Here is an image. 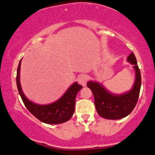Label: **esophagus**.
Segmentation results:
<instances>
[{
  "mask_svg": "<svg viewBox=\"0 0 155 155\" xmlns=\"http://www.w3.org/2000/svg\"><path fill=\"white\" fill-rule=\"evenodd\" d=\"M78 82L83 87H85L87 85V77L85 75L81 76L78 79Z\"/></svg>",
  "mask_w": 155,
  "mask_h": 155,
  "instance_id": "esophagus-1",
  "label": "esophagus"
}]
</instances>
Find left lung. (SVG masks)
Wrapping results in <instances>:
<instances>
[{
	"label": "left lung",
	"instance_id": "obj_1",
	"mask_svg": "<svg viewBox=\"0 0 155 155\" xmlns=\"http://www.w3.org/2000/svg\"><path fill=\"white\" fill-rule=\"evenodd\" d=\"M127 62L135 71V80L132 88L121 94L108 91L103 84L97 81H89L87 86L92 90L95 97V106L101 117L107 120H120L132 112L138 101L141 86L140 70L133 52L127 57Z\"/></svg>",
	"mask_w": 155,
	"mask_h": 155
}]
</instances>
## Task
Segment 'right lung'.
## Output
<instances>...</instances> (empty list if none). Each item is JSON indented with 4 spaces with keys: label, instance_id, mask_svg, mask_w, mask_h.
I'll use <instances>...</instances> for the list:
<instances>
[{
    "label": "right lung",
    "instance_id": "add662e5",
    "mask_svg": "<svg viewBox=\"0 0 155 155\" xmlns=\"http://www.w3.org/2000/svg\"><path fill=\"white\" fill-rule=\"evenodd\" d=\"M19 61L17 74V85L19 95L25 106L33 116L44 123L49 124H61L71 118L75 110V99L78 92L82 88L76 81L73 83L58 100L49 104H38L30 101L22 91L20 84Z\"/></svg>",
    "mask_w": 155,
    "mask_h": 155
}]
</instances>
